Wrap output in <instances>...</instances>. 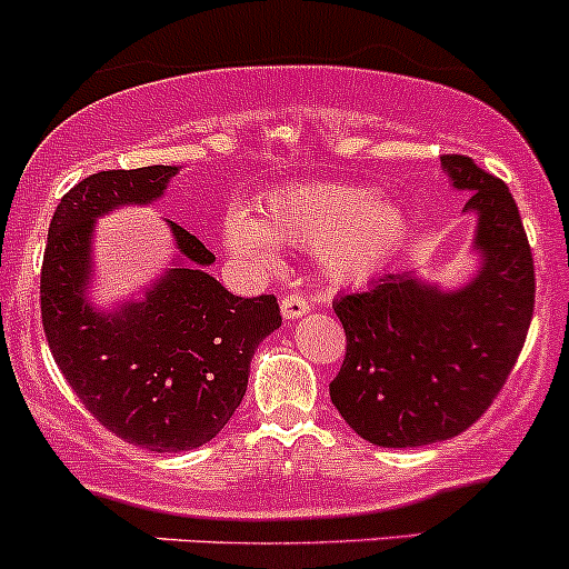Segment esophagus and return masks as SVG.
Listing matches in <instances>:
<instances>
[{"label":"esophagus","instance_id":"34e87169","mask_svg":"<svg viewBox=\"0 0 569 569\" xmlns=\"http://www.w3.org/2000/svg\"><path fill=\"white\" fill-rule=\"evenodd\" d=\"M309 309H311V301L303 296V292L292 290L282 298V317L284 319H298V317L309 315Z\"/></svg>","mask_w":569,"mask_h":569}]
</instances>
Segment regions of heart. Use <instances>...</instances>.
Returning a JSON list of instances; mask_svg holds the SVG:
<instances>
[{
  "label": "heart",
  "instance_id": "heart-1",
  "mask_svg": "<svg viewBox=\"0 0 569 569\" xmlns=\"http://www.w3.org/2000/svg\"><path fill=\"white\" fill-rule=\"evenodd\" d=\"M406 228L403 207L381 199L376 188L306 182L268 196L254 209L252 220L233 214L222 239L228 252L258 268L277 260L273 241L317 250L330 282L357 284L387 266Z\"/></svg>",
  "mask_w": 569,
  "mask_h": 569
}]
</instances>
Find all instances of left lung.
I'll use <instances>...</instances> for the list:
<instances>
[{
    "mask_svg": "<svg viewBox=\"0 0 569 569\" xmlns=\"http://www.w3.org/2000/svg\"><path fill=\"white\" fill-rule=\"evenodd\" d=\"M451 188L470 193L478 271L457 290L385 273L338 296L347 357L330 400L360 438L413 449L468 430L516 366L535 309V266L508 184L468 156H443Z\"/></svg>",
    "mask_w": 569,
    "mask_h": 569,
    "instance_id": "1",
    "label": "left lung"
}]
</instances>
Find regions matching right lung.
Instances as JSON below:
<instances>
[{"instance_id":"add662e5","label":"right lung","mask_w":569,"mask_h":569,"mask_svg":"<svg viewBox=\"0 0 569 569\" xmlns=\"http://www.w3.org/2000/svg\"><path fill=\"white\" fill-rule=\"evenodd\" d=\"M180 166L112 169L63 196L44 244L42 328L63 379L118 438L158 451H190L212 440L247 392L258 343L282 325L273 296L239 298L207 266L214 254L166 220L174 266L139 301L96 309V220L120 207H147Z\"/></svg>"}]
</instances>
